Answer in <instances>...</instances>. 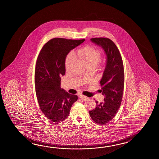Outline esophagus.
<instances>
[{
  "instance_id": "1",
  "label": "esophagus",
  "mask_w": 159,
  "mask_h": 159,
  "mask_svg": "<svg viewBox=\"0 0 159 159\" xmlns=\"http://www.w3.org/2000/svg\"><path fill=\"white\" fill-rule=\"evenodd\" d=\"M79 97L81 98L82 99H83V100H87L88 99L87 97H86V96H84V95H83L82 94L80 95H79Z\"/></svg>"
}]
</instances>
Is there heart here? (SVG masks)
Returning <instances> with one entry per match:
<instances>
[{"instance_id": "heart-1", "label": "heart", "mask_w": 159, "mask_h": 159, "mask_svg": "<svg viewBox=\"0 0 159 159\" xmlns=\"http://www.w3.org/2000/svg\"><path fill=\"white\" fill-rule=\"evenodd\" d=\"M77 54L80 57L88 64L89 67L91 66H96L101 58V53L97 49L91 46H86L77 51ZM76 58L73 52L68 54L65 60V67L69 68Z\"/></svg>"}]
</instances>
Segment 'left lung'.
<instances>
[{
  "mask_svg": "<svg viewBox=\"0 0 159 159\" xmlns=\"http://www.w3.org/2000/svg\"><path fill=\"white\" fill-rule=\"evenodd\" d=\"M101 47L106 55V65L100 81L104 102L96 101V107L89 111L91 118L99 125L110 122L117 114L122 102L125 84V73L122 57L114 43L108 38L90 39Z\"/></svg>",
  "mask_w": 159,
  "mask_h": 159,
  "instance_id": "8db88e82",
  "label": "left lung"
}]
</instances>
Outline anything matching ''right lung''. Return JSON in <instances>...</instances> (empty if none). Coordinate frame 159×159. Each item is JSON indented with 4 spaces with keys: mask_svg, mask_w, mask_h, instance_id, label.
Segmentation results:
<instances>
[{
    "mask_svg": "<svg viewBox=\"0 0 159 159\" xmlns=\"http://www.w3.org/2000/svg\"><path fill=\"white\" fill-rule=\"evenodd\" d=\"M84 41L54 38L44 45L39 54L34 75L37 101L43 113L54 123L66 119L78 99L77 95L61 89V76L65 74L66 56Z\"/></svg>",
    "mask_w": 159,
    "mask_h": 159,
    "instance_id": "obj_1",
    "label": "right lung"
}]
</instances>
